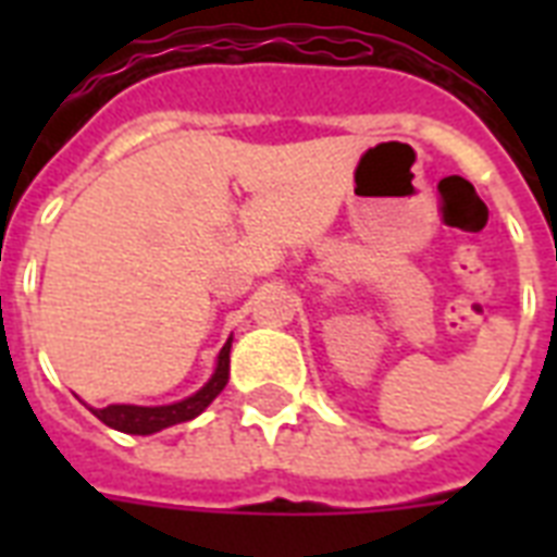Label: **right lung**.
<instances>
[{"instance_id":"add662e5","label":"right lung","mask_w":557,"mask_h":557,"mask_svg":"<svg viewBox=\"0 0 557 557\" xmlns=\"http://www.w3.org/2000/svg\"><path fill=\"white\" fill-rule=\"evenodd\" d=\"M231 341H225V347L219 349L216 367H213V375L205 381V387H199L193 396L182 398V401H173V405H159V407H141V405H109V407H89L91 413L98 416L100 422L115 428L121 433H133V436H150V433H159L170 424L190 422L205 410V407L213 401V398L225 389L227 375H231Z\"/></svg>"}]
</instances>
